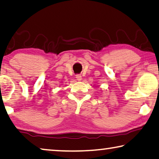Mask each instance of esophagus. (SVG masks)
Returning a JSON list of instances; mask_svg holds the SVG:
<instances>
[{
    "mask_svg": "<svg viewBox=\"0 0 159 159\" xmlns=\"http://www.w3.org/2000/svg\"><path fill=\"white\" fill-rule=\"evenodd\" d=\"M75 78H76V79L78 80H81V79H82V76L80 75H79V74H78V75H75Z\"/></svg>",
    "mask_w": 159,
    "mask_h": 159,
    "instance_id": "esophagus-1",
    "label": "esophagus"
}]
</instances>
